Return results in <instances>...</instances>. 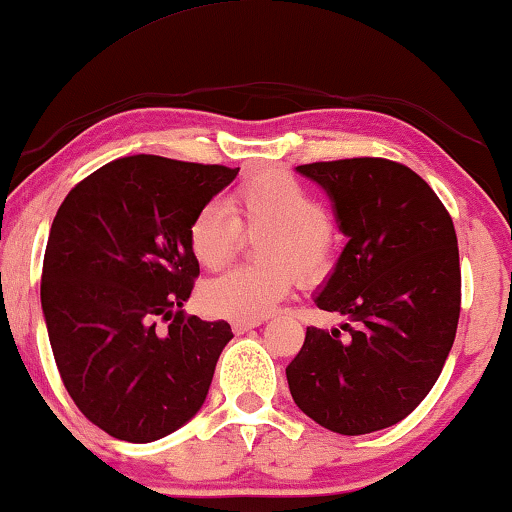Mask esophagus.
<instances>
[{
	"instance_id": "34e87169",
	"label": "esophagus",
	"mask_w": 512,
	"mask_h": 512,
	"mask_svg": "<svg viewBox=\"0 0 512 512\" xmlns=\"http://www.w3.org/2000/svg\"><path fill=\"white\" fill-rule=\"evenodd\" d=\"M262 324V319H234L232 322V329H234V333H248V331H253V329H257V326Z\"/></svg>"
}]
</instances>
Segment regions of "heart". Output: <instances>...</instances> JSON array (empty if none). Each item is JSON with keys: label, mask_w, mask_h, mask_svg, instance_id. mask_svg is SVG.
I'll use <instances>...</instances> for the list:
<instances>
[{"label": "heart", "mask_w": 512, "mask_h": 512, "mask_svg": "<svg viewBox=\"0 0 512 512\" xmlns=\"http://www.w3.org/2000/svg\"><path fill=\"white\" fill-rule=\"evenodd\" d=\"M241 230L266 232L257 248L266 266L232 269L209 280L200 292L209 315L262 319L289 294L292 273L315 282L331 271L338 236L324 204L285 172H259L243 181L227 204H204L188 227L193 257L204 269H220L232 259Z\"/></svg>", "instance_id": "obj_1"}]
</instances>
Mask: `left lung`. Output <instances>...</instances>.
I'll use <instances>...</instances> for the list:
<instances>
[{"label":"left lung","mask_w":512,"mask_h":512,"mask_svg":"<svg viewBox=\"0 0 512 512\" xmlns=\"http://www.w3.org/2000/svg\"><path fill=\"white\" fill-rule=\"evenodd\" d=\"M333 202L347 246L319 310L340 312L342 331L308 326L287 384L305 416L338 434L400 423L430 393L451 352L462 276L453 220L407 165L345 158L299 165Z\"/></svg>","instance_id":"obj_1"}]
</instances>
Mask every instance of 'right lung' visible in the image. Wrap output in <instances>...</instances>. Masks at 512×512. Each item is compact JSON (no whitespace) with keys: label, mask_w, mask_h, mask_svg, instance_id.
I'll use <instances>...</instances> for the list:
<instances>
[{"label":"right lung","mask_w":512,"mask_h":512,"mask_svg":"<svg viewBox=\"0 0 512 512\" xmlns=\"http://www.w3.org/2000/svg\"><path fill=\"white\" fill-rule=\"evenodd\" d=\"M236 174L126 156L82 179L52 220L41 278L52 354L78 409L114 439L167 437L207 400L232 329L183 315L200 276L188 227Z\"/></svg>","instance_id":"add662e5"}]
</instances>
